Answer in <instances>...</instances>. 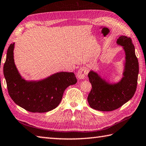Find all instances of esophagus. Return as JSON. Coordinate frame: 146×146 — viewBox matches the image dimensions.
I'll return each mask as SVG.
<instances>
[{
	"mask_svg": "<svg viewBox=\"0 0 146 146\" xmlns=\"http://www.w3.org/2000/svg\"><path fill=\"white\" fill-rule=\"evenodd\" d=\"M87 74V68L86 67H82L80 68L77 72V77L80 80L83 79Z\"/></svg>",
	"mask_w": 146,
	"mask_h": 146,
	"instance_id": "1",
	"label": "esophagus"
}]
</instances>
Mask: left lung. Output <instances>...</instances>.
<instances>
[{"label":"left lung","mask_w":146,"mask_h":146,"mask_svg":"<svg viewBox=\"0 0 146 146\" xmlns=\"http://www.w3.org/2000/svg\"><path fill=\"white\" fill-rule=\"evenodd\" d=\"M117 44L123 46L125 53L123 76L120 81L109 83L94 71L88 75L92 88L87 100L90 106L95 110L108 111L117 109L131 100L137 88L139 62L132 39L121 36Z\"/></svg>","instance_id":"8db88e82"}]
</instances>
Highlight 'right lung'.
<instances>
[{
	"label": "right lung",
	"instance_id": "right-lung-1",
	"mask_svg": "<svg viewBox=\"0 0 146 146\" xmlns=\"http://www.w3.org/2000/svg\"><path fill=\"white\" fill-rule=\"evenodd\" d=\"M14 48V43L11 44L4 65V75L12 100L31 112L53 110L60 104L66 88L77 82L75 74L62 71L39 81H26L15 65Z\"/></svg>",
	"mask_w": 146,
	"mask_h": 146
}]
</instances>
